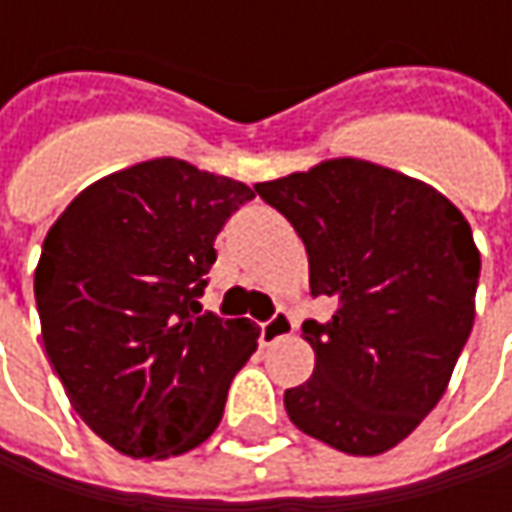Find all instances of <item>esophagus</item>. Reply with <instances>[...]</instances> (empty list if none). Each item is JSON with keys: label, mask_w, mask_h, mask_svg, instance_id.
<instances>
[{"label": "esophagus", "mask_w": 512, "mask_h": 512, "mask_svg": "<svg viewBox=\"0 0 512 512\" xmlns=\"http://www.w3.org/2000/svg\"><path fill=\"white\" fill-rule=\"evenodd\" d=\"M293 333V319L287 316L285 310L273 313V319L262 325V344H276L279 339H285Z\"/></svg>", "instance_id": "obj_1"}]
</instances>
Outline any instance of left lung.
I'll return each instance as SVG.
<instances>
[{"label":"left lung","instance_id":"8db88e82","mask_svg":"<svg viewBox=\"0 0 512 512\" xmlns=\"http://www.w3.org/2000/svg\"><path fill=\"white\" fill-rule=\"evenodd\" d=\"M310 262L330 322H305L313 376L285 390L302 433L350 456L404 442L439 404L476 319L479 247L436 187L364 159L259 182Z\"/></svg>","mask_w":512,"mask_h":512}]
</instances>
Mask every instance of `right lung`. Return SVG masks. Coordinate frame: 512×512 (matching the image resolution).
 <instances>
[{
    "instance_id": "1",
    "label": "right lung",
    "mask_w": 512,
    "mask_h": 512,
    "mask_svg": "<svg viewBox=\"0 0 512 512\" xmlns=\"http://www.w3.org/2000/svg\"><path fill=\"white\" fill-rule=\"evenodd\" d=\"M253 196L165 156L88 185L45 236L33 276L45 353L82 422L130 459L205 442L256 350L250 319L196 316L216 233Z\"/></svg>"
}]
</instances>
